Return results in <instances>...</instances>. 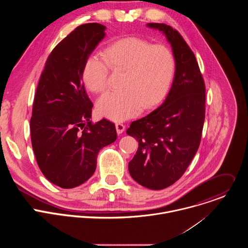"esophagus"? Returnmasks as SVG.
Listing matches in <instances>:
<instances>
[{
	"label": "esophagus",
	"mask_w": 248,
	"mask_h": 248,
	"mask_svg": "<svg viewBox=\"0 0 248 248\" xmlns=\"http://www.w3.org/2000/svg\"><path fill=\"white\" fill-rule=\"evenodd\" d=\"M116 129H117V132H118L119 134H121V133H123V132L124 131L125 126H124V124H122V123H117V124H116Z\"/></svg>",
	"instance_id": "esophagus-1"
}]
</instances>
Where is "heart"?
Listing matches in <instances>:
<instances>
[{"instance_id":"b5f03b06","label":"heart","mask_w":248,"mask_h":248,"mask_svg":"<svg viewBox=\"0 0 248 248\" xmlns=\"http://www.w3.org/2000/svg\"><path fill=\"white\" fill-rule=\"evenodd\" d=\"M175 57L165 45L139 37L119 39L106 47L103 58L86 60L82 78L94 93L109 85L110 72L124 73L122 89L105 93L97 102L98 113L114 122L136 116L141 109H153L166 98L175 73Z\"/></svg>"}]
</instances>
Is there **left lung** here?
I'll return each mask as SVG.
<instances>
[{
    "label": "left lung",
    "mask_w": 248,
    "mask_h": 248,
    "mask_svg": "<svg viewBox=\"0 0 248 248\" xmlns=\"http://www.w3.org/2000/svg\"><path fill=\"white\" fill-rule=\"evenodd\" d=\"M176 66L165 102L148 116L130 124L126 133L138 141L128 164L132 179L150 189H163L182 178L200 145L205 120V82L196 58L178 30L164 23Z\"/></svg>",
    "instance_id": "obj_1"
}]
</instances>
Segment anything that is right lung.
Returning <instances> with one entry per match:
<instances>
[{"instance_id":"right-lung-1","label":"right lung","mask_w":248,"mask_h":248,"mask_svg":"<svg viewBox=\"0 0 248 248\" xmlns=\"http://www.w3.org/2000/svg\"><path fill=\"white\" fill-rule=\"evenodd\" d=\"M99 23L78 26L49 55L35 93L30 119L37 164L52 184L74 188L94 173L101 148L117 139L115 124H93V104L82 82L86 60L105 37Z\"/></svg>"}]
</instances>
